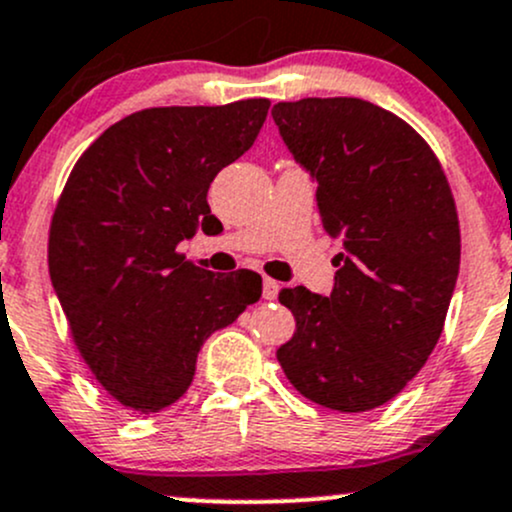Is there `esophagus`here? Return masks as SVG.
<instances>
[{"instance_id": "esophagus-1", "label": "esophagus", "mask_w": 512, "mask_h": 512, "mask_svg": "<svg viewBox=\"0 0 512 512\" xmlns=\"http://www.w3.org/2000/svg\"><path fill=\"white\" fill-rule=\"evenodd\" d=\"M279 294V282H274V279L265 277V282H262V296H265L267 301H274Z\"/></svg>"}]
</instances>
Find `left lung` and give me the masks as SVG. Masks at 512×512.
Instances as JSON below:
<instances>
[{
  "instance_id": "obj_1",
  "label": "left lung",
  "mask_w": 512,
  "mask_h": 512,
  "mask_svg": "<svg viewBox=\"0 0 512 512\" xmlns=\"http://www.w3.org/2000/svg\"><path fill=\"white\" fill-rule=\"evenodd\" d=\"M272 116L318 179L325 233L345 243L330 296L279 291L296 330L277 359L308 401L372 411L406 389L445 328L462 255L452 189L425 138L372 101H279Z\"/></svg>"
}]
</instances>
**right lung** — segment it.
Segmentation results:
<instances>
[{"label": "right lung", "mask_w": 512, "mask_h": 512, "mask_svg": "<svg viewBox=\"0 0 512 512\" xmlns=\"http://www.w3.org/2000/svg\"><path fill=\"white\" fill-rule=\"evenodd\" d=\"M267 111L269 99L136 111L67 177L50 221V279L89 372L140 415L172 406L204 340L260 299V274L213 277L177 245L221 226L206 194L252 148Z\"/></svg>", "instance_id": "right-lung-1"}]
</instances>
